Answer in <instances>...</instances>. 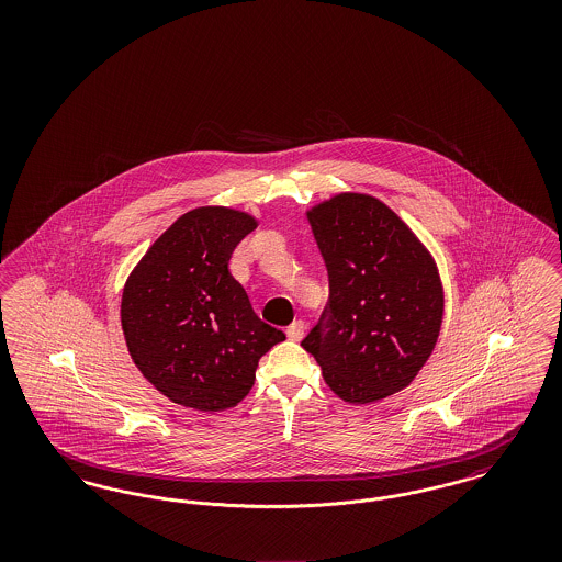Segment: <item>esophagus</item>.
Segmentation results:
<instances>
[{
    "label": "esophagus",
    "instance_id": "esophagus-1",
    "mask_svg": "<svg viewBox=\"0 0 562 562\" xmlns=\"http://www.w3.org/2000/svg\"><path fill=\"white\" fill-rule=\"evenodd\" d=\"M303 333H305V324H303V321H294L293 324L286 328V335H289L291 341H301Z\"/></svg>",
    "mask_w": 562,
    "mask_h": 562
}]
</instances>
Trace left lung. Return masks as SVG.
I'll list each match as a JSON object with an SVG mask.
<instances>
[{
    "mask_svg": "<svg viewBox=\"0 0 562 562\" xmlns=\"http://www.w3.org/2000/svg\"><path fill=\"white\" fill-rule=\"evenodd\" d=\"M328 271V303L301 341L328 387L369 404L404 390L438 341L445 293L428 248L367 193L307 211Z\"/></svg>",
    "mask_w": 562,
    "mask_h": 562,
    "instance_id": "8db88e82",
    "label": "left lung"
}]
</instances>
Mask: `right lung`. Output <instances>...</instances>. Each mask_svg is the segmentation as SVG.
Masks as SVG:
<instances>
[{
    "mask_svg": "<svg viewBox=\"0 0 562 562\" xmlns=\"http://www.w3.org/2000/svg\"><path fill=\"white\" fill-rule=\"evenodd\" d=\"M257 218L225 206L179 216L138 261L122 293L134 364L166 398L214 413L250 392L263 353L286 335L261 321L229 273Z\"/></svg>",
    "mask_w": 562,
    "mask_h": 562,
    "instance_id": "1",
    "label": "right lung"
}]
</instances>
